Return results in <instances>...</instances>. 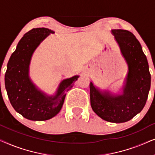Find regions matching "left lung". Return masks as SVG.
Segmentation results:
<instances>
[{
    "mask_svg": "<svg viewBox=\"0 0 155 155\" xmlns=\"http://www.w3.org/2000/svg\"><path fill=\"white\" fill-rule=\"evenodd\" d=\"M128 71L121 94L101 91L90 82V103L94 113L103 120L124 123L139 114L145 107L150 90L151 75L142 46L134 35L124 29H112Z\"/></svg>",
    "mask_w": 155,
    "mask_h": 155,
    "instance_id": "1",
    "label": "left lung"
}]
</instances>
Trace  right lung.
<instances>
[{
    "mask_svg": "<svg viewBox=\"0 0 155 155\" xmlns=\"http://www.w3.org/2000/svg\"><path fill=\"white\" fill-rule=\"evenodd\" d=\"M54 31L34 28L18 42L7 65L5 85L10 104L23 117L31 120H46L61 111L66 92L79 75L62 80L55 95L48 96L38 89L29 76L31 56L40 43Z\"/></svg>",
    "mask_w": 155,
    "mask_h": 155,
    "instance_id": "right-lung-1",
    "label": "right lung"
}]
</instances>
